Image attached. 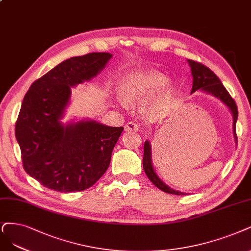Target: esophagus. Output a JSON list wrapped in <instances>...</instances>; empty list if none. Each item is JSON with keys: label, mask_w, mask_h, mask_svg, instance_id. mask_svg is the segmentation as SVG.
Segmentation results:
<instances>
[{"label": "esophagus", "mask_w": 251, "mask_h": 251, "mask_svg": "<svg viewBox=\"0 0 251 251\" xmlns=\"http://www.w3.org/2000/svg\"><path fill=\"white\" fill-rule=\"evenodd\" d=\"M138 125L135 122H128L125 125V131H137Z\"/></svg>", "instance_id": "obj_1"}]
</instances>
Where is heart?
<instances>
[{"label": "heart", "mask_w": 251, "mask_h": 251, "mask_svg": "<svg viewBox=\"0 0 251 251\" xmlns=\"http://www.w3.org/2000/svg\"><path fill=\"white\" fill-rule=\"evenodd\" d=\"M163 85L168 91L170 85L165 76L157 71H133L127 74L120 81L119 96L126 104H136Z\"/></svg>", "instance_id": "1"}]
</instances>
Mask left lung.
Segmentation results:
<instances>
[{
    "mask_svg": "<svg viewBox=\"0 0 251 251\" xmlns=\"http://www.w3.org/2000/svg\"><path fill=\"white\" fill-rule=\"evenodd\" d=\"M188 63H189V66L191 67V74L193 77L191 93H194L198 90L209 93V94H212L213 96L219 98L230 109L231 114H233V120H234L233 131H234L235 140L237 142L238 137L236 134V123H237V119H238V107H237L235 100L231 98L227 90L225 88L224 85H222L220 79L217 77L216 74L211 69H209L207 66L202 65L201 63L192 61V60H188ZM151 155H152L151 154V145L149 142L146 141L145 145H144L143 166H144V171H145L146 175L148 176V178L150 179V181L155 185L157 188H159L160 190H162L166 193L177 194V196H183V194H186L184 192L174 190L173 188L169 187L168 185L163 183L159 179V177L156 175V173L153 169Z\"/></svg>",
    "mask_w": 251,
    "mask_h": 251,
    "instance_id": "1",
    "label": "left lung"
}]
</instances>
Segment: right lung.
<instances>
[{"label": "right lung", "mask_w": 251, "mask_h": 251, "mask_svg": "<svg viewBox=\"0 0 251 251\" xmlns=\"http://www.w3.org/2000/svg\"><path fill=\"white\" fill-rule=\"evenodd\" d=\"M111 53L91 52L62 62L35 80L23 100L15 123L24 169L44 187L82 191L108 169L123 127L96 121L61 122L71 87L90 80L104 68Z\"/></svg>", "instance_id": "right-lung-1"}]
</instances>
